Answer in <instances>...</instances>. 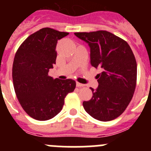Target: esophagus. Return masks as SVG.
<instances>
[{
	"label": "esophagus",
	"mask_w": 151,
	"mask_h": 151,
	"mask_svg": "<svg viewBox=\"0 0 151 151\" xmlns=\"http://www.w3.org/2000/svg\"><path fill=\"white\" fill-rule=\"evenodd\" d=\"M76 85H77V87H79V88H80V87H84L85 86L84 84H81V83H78V82H77Z\"/></svg>",
	"instance_id": "1"
}]
</instances>
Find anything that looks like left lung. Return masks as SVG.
Here are the masks:
<instances>
[{
  "label": "left lung",
  "instance_id": "obj_1",
  "mask_svg": "<svg viewBox=\"0 0 151 151\" xmlns=\"http://www.w3.org/2000/svg\"><path fill=\"white\" fill-rule=\"evenodd\" d=\"M91 48V63L101 69L99 86L91 88L93 96L83 101L85 110L95 119L109 121L123 113L137 85V61L129 44L106 30L74 33Z\"/></svg>",
  "mask_w": 151,
  "mask_h": 151
}]
</instances>
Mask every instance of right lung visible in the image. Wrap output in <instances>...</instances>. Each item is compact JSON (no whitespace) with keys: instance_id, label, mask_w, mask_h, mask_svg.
Masks as SVG:
<instances>
[{"instance_id":"1","label":"right lung","mask_w":151,"mask_h":151,"mask_svg":"<svg viewBox=\"0 0 151 151\" xmlns=\"http://www.w3.org/2000/svg\"><path fill=\"white\" fill-rule=\"evenodd\" d=\"M68 33L44 28L30 35L17 50L12 67L14 88L25 112L37 121L54 118L63 109L65 97L74 91V80L48 75L57 58L58 40Z\"/></svg>"}]
</instances>
